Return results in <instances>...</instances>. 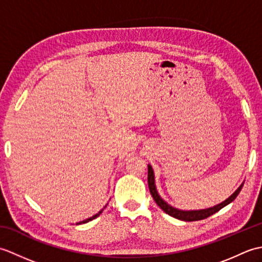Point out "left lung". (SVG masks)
<instances>
[{"instance_id":"1","label":"left lung","mask_w":262,"mask_h":262,"mask_svg":"<svg viewBox=\"0 0 262 262\" xmlns=\"http://www.w3.org/2000/svg\"><path fill=\"white\" fill-rule=\"evenodd\" d=\"M147 182H148L149 192H151L152 197L154 199V202L158 204L159 207L162 209L163 211H165V213L168 214V215L174 217V219H177V220H181V221H185V222H193V221L205 220V219H207V217L211 216L213 214L217 213V211L221 210L223 207H225L226 205L231 204L233 200H234L237 197V194L240 193L241 189L243 187V183H242V185L238 187L236 190L234 191V193H232L231 196L227 198L226 200H224L223 203L216 205V206H214V207L206 208V209H199V210H181V209H178V208L172 207L171 205H169L168 203H165L164 200L161 198V196H160L158 190H157V187H155L154 172H153L152 166L149 165V164H148Z\"/></svg>"}]
</instances>
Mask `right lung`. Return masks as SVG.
Returning a JSON list of instances; mask_svg holds the SVG:
<instances>
[{"mask_svg": "<svg viewBox=\"0 0 262 262\" xmlns=\"http://www.w3.org/2000/svg\"><path fill=\"white\" fill-rule=\"evenodd\" d=\"M105 207H107V206H104V207L103 208H105ZM102 210L103 209H101V210H100L99 211V213H97L96 215H93L92 217H90V219H86V220H84V221H82V222H79V223H76L77 225H79V224H84V223H88V222H90V221H92V220H94V219H97V217L100 215V214H101L102 213Z\"/></svg>", "mask_w": 262, "mask_h": 262, "instance_id": "right-lung-1", "label": "right lung"}]
</instances>
